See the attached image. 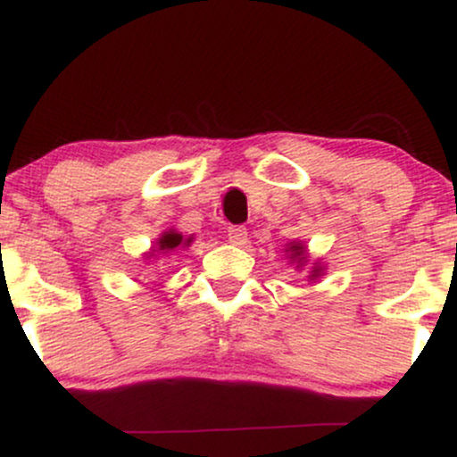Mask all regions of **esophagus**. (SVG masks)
I'll use <instances>...</instances> for the list:
<instances>
[{
    "label": "esophagus",
    "mask_w": 457,
    "mask_h": 457,
    "mask_svg": "<svg viewBox=\"0 0 457 457\" xmlns=\"http://www.w3.org/2000/svg\"><path fill=\"white\" fill-rule=\"evenodd\" d=\"M246 228L243 225H229L228 228V238L232 245H245L246 243Z\"/></svg>",
    "instance_id": "1"
}]
</instances>
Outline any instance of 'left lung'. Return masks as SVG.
<instances>
[{
	"label": "left lung",
	"instance_id": "8db88e82",
	"mask_svg": "<svg viewBox=\"0 0 457 457\" xmlns=\"http://www.w3.org/2000/svg\"><path fill=\"white\" fill-rule=\"evenodd\" d=\"M287 258H290V262H296V269H301L303 264H305L307 262V246L303 245V243H290L287 245ZM318 275H322V266H313L312 269V275H309V279H316Z\"/></svg>",
	"mask_w": 457,
	"mask_h": 457
}]
</instances>
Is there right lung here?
I'll use <instances>...</instances> for the list:
<instances>
[{
    "mask_svg": "<svg viewBox=\"0 0 457 457\" xmlns=\"http://www.w3.org/2000/svg\"><path fill=\"white\" fill-rule=\"evenodd\" d=\"M193 243V236H188L185 238L182 234L174 232V229H170V232H162L161 238L156 240V246H152V251L148 253V258H154V255H171L174 251L180 249V246H188Z\"/></svg>",
    "mask_w": 457,
    "mask_h": 457,
    "instance_id": "right-lung-1",
    "label": "right lung"
}]
</instances>
